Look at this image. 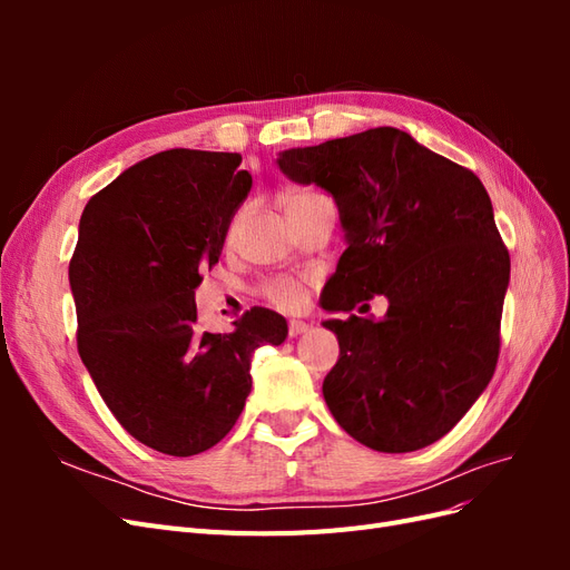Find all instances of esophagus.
<instances>
[{
	"label": "esophagus",
	"mask_w": 570,
	"mask_h": 570,
	"mask_svg": "<svg viewBox=\"0 0 570 570\" xmlns=\"http://www.w3.org/2000/svg\"><path fill=\"white\" fill-rule=\"evenodd\" d=\"M287 327H289V335L292 337H297V335H304V333L312 331V325L304 323V321H289Z\"/></svg>",
	"instance_id": "1"
}]
</instances>
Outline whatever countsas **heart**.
<instances>
[{
	"label": "heart",
	"mask_w": 570,
	"mask_h": 570,
	"mask_svg": "<svg viewBox=\"0 0 570 570\" xmlns=\"http://www.w3.org/2000/svg\"><path fill=\"white\" fill-rule=\"evenodd\" d=\"M233 230H235V226L230 228V233ZM266 295H268V299L275 306L287 308V312H289V308L302 306V302H304V287L297 281H275V283L268 285Z\"/></svg>",
	"instance_id": "b5f03b06"
}]
</instances>
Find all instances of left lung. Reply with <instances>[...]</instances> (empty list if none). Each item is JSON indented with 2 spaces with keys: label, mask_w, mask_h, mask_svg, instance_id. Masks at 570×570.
<instances>
[{
  "label": "left lung",
  "mask_w": 570,
  "mask_h": 570,
  "mask_svg": "<svg viewBox=\"0 0 570 570\" xmlns=\"http://www.w3.org/2000/svg\"><path fill=\"white\" fill-rule=\"evenodd\" d=\"M275 164L337 204L347 249L325 283V312L387 299L383 318L323 321L340 342L327 409L375 452L438 442L485 392L499 356L511 262L488 189L396 128L285 149Z\"/></svg>",
  "instance_id": "left-lung-1"
}]
</instances>
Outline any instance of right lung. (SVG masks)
<instances>
[{
    "label": "right lung",
    "instance_id": "add662e5",
    "mask_svg": "<svg viewBox=\"0 0 570 570\" xmlns=\"http://www.w3.org/2000/svg\"><path fill=\"white\" fill-rule=\"evenodd\" d=\"M230 151L168 149L126 168L80 216L68 266L78 352L101 400L151 450L193 456L226 438L252 390V356L287 337L254 306L233 333H199L195 289L252 189Z\"/></svg>",
    "mask_w": 570,
    "mask_h": 570
}]
</instances>
